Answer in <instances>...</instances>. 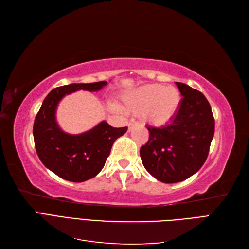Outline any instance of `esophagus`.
<instances>
[{
  "label": "esophagus",
  "mask_w": 249,
  "mask_h": 249,
  "mask_svg": "<svg viewBox=\"0 0 249 249\" xmlns=\"http://www.w3.org/2000/svg\"><path fill=\"white\" fill-rule=\"evenodd\" d=\"M135 124H137V123H135V122H130L129 124H127V127H129V131H131V130H132V127H133Z\"/></svg>",
  "instance_id": "34e87169"
}]
</instances>
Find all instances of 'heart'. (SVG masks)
<instances>
[{
  "label": "heart",
  "instance_id": "obj_1",
  "mask_svg": "<svg viewBox=\"0 0 249 249\" xmlns=\"http://www.w3.org/2000/svg\"><path fill=\"white\" fill-rule=\"evenodd\" d=\"M180 103L179 91L172 86L147 84L126 91L122 96L123 110L138 113L143 120L163 125L175 116Z\"/></svg>",
  "mask_w": 249,
  "mask_h": 249
}]
</instances>
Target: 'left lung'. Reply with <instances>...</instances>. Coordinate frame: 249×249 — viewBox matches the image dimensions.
<instances>
[{
  "label": "left lung",
  "mask_w": 249,
  "mask_h": 249,
  "mask_svg": "<svg viewBox=\"0 0 249 249\" xmlns=\"http://www.w3.org/2000/svg\"><path fill=\"white\" fill-rule=\"evenodd\" d=\"M183 99L170 123L147 126L149 138L140 148L143 166L160 182L178 183L196 173L206 162L215 120L206 96L176 82Z\"/></svg>",
  "instance_id": "obj_1"
}]
</instances>
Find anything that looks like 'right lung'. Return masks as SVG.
I'll use <instances>...</instances> for the list:
<instances>
[{
  "label": "right lung",
  "mask_w": 249,
  "mask_h": 249,
  "mask_svg": "<svg viewBox=\"0 0 249 249\" xmlns=\"http://www.w3.org/2000/svg\"><path fill=\"white\" fill-rule=\"evenodd\" d=\"M106 85V81H101L57 87L37 113L33 125L36 153L44 166L63 179L81 183L94 178L106 163L113 143L127 130L126 126L113 127L104 120L85 133L71 135L56 122L57 106L66 94L78 90L99 91Z\"/></svg>",
  "instance_id": "1"
}]
</instances>
